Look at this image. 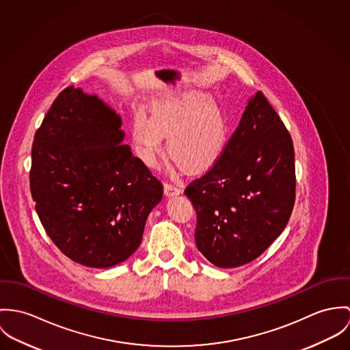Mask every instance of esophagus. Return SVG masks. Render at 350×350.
I'll use <instances>...</instances> for the list:
<instances>
[{
	"label": "esophagus",
	"mask_w": 350,
	"mask_h": 350,
	"mask_svg": "<svg viewBox=\"0 0 350 350\" xmlns=\"http://www.w3.org/2000/svg\"><path fill=\"white\" fill-rule=\"evenodd\" d=\"M163 192L166 196H177V194L181 193V188L180 187H177V185H174V184H172V183H165L163 184Z\"/></svg>",
	"instance_id": "obj_1"
}]
</instances>
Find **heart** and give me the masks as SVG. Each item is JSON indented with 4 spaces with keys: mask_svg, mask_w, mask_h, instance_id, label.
Instances as JSON below:
<instances>
[{
    "mask_svg": "<svg viewBox=\"0 0 350 350\" xmlns=\"http://www.w3.org/2000/svg\"><path fill=\"white\" fill-rule=\"evenodd\" d=\"M167 137V153L188 170L200 172L212 166L228 139V123L221 107L208 96L196 94L157 102L152 117L137 114L133 138L138 153L154 165Z\"/></svg>",
    "mask_w": 350,
    "mask_h": 350,
    "instance_id": "obj_1",
    "label": "heart"
}]
</instances>
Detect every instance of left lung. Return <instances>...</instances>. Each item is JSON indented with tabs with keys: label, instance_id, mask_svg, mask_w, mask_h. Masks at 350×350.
Wrapping results in <instances>:
<instances>
[{
	"label": "left lung",
	"instance_id": "1",
	"mask_svg": "<svg viewBox=\"0 0 350 350\" xmlns=\"http://www.w3.org/2000/svg\"><path fill=\"white\" fill-rule=\"evenodd\" d=\"M293 139L258 91L212 167L184 193L197 213V250L216 267L260 256L282 233L295 202Z\"/></svg>",
	"mask_w": 350,
	"mask_h": 350
}]
</instances>
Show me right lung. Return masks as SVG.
Instances as JSON below:
<instances>
[{
    "instance_id": "obj_1",
    "label": "right lung",
    "mask_w": 350,
    "mask_h": 350,
    "mask_svg": "<svg viewBox=\"0 0 350 350\" xmlns=\"http://www.w3.org/2000/svg\"><path fill=\"white\" fill-rule=\"evenodd\" d=\"M120 117L98 96L63 90L35 134L31 193L40 221L71 260L107 269L142 241L163 187L122 145Z\"/></svg>"
}]
</instances>
